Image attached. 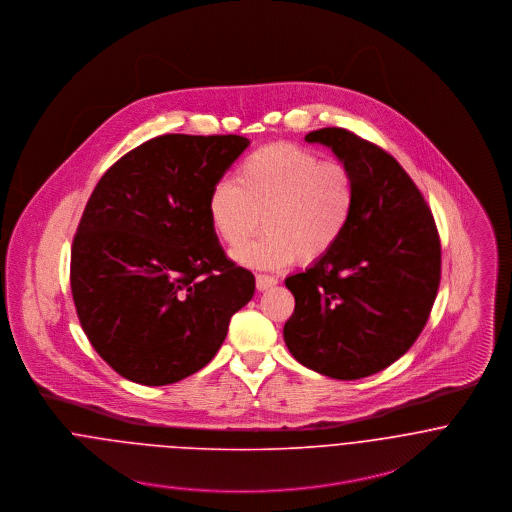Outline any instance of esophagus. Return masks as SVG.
<instances>
[{"instance_id":"esophagus-1","label":"esophagus","mask_w":512,"mask_h":512,"mask_svg":"<svg viewBox=\"0 0 512 512\" xmlns=\"http://www.w3.org/2000/svg\"><path fill=\"white\" fill-rule=\"evenodd\" d=\"M278 284V280L274 276H268V274H256V288L260 292H266L270 288H274Z\"/></svg>"}]
</instances>
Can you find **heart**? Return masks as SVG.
Here are the masks:
<instances>
[{
  "label": "heart",
  "instance_id": "b5f03b06",
  "mask_svg": "<svg viewBox=\"0 0 512 512\" xmlns=\"http://www.w3.org/2000/svg\"><path fill=\"white\" fill-rule=\"evenodd\" d=\"M355 199V177L345 163L280 142L246 155L234 183H215L207 213L230 252L256 234L262 217L266 232L234 256L246 266L282 268L329 254L351 222Z\"/></svg>",
  "mask_w": 512,
  "mask_h": 512
}]
</instances>
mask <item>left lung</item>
Returning <instances> with one entry per match:
<instances>
[{
  "label": "left lung",
  "instance_id": "obj_1",
  "mask_svg": "<svg viewBox=\"0 0 512 512\" xmlns=\"http://www.w3.org/2000/svg\"><path fill=\"white\" fill-rule=\"evenodd\" d=\"M353 171L355 211L341 240L286 278L295 297L284 339L295 361L357 380L398 361L428 323L441 278L434 215L402 165L345 128L309 132Z\"/></svg>",
  "mask_w": 512,
  "mask_h": 512
}]
</instances>
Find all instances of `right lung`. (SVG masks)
Listing matches in <instances>:
<instances>
[{
    "label": "right lung",
    "mask_w": 512,
    "mask_h": 512,
    "mask_svg": "<svg viewBox=\"0 0 512 512\" xmlns=\"http://www.w3.org/2000/svg\"><path fill=\"white\" fill-rule=\"evenodd\" d=\"M242 136L165 134L94 187L71 250L82 331L120 376L163 386L209 365L254 276L226 258L207 201L248 147Z\"/></svg>",
    "instance_id": "add662e5"
}]
</instances>
